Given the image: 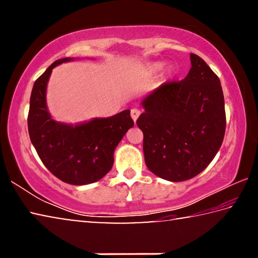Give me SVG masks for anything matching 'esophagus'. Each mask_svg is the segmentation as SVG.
<instances>
[{
  "mask_svg": "<svg viewBox=\"0 0 258 258\" xmlns=\"http://www.w3.org/2000/svg\"><path fill=\"white\" fill-rule=\"evenodd\" d=\"M141 115V111L139 110V109H132V110H131V117H132V119L134 120V123L135 121H137V119L139 118V116Z\"/></svg>",
  "mask_w": 258,
  "mask_h": 258,
  "instance_id": "esophagus-1",
  "label": "esophagus"
}]
</instances>
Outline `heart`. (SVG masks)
I'll list each match as a JSON object with an SVG mask.
<instances>
[{
	"label": "heart",
	"mask_w": 258,
	"mask_h": 258,
	"mask_svg": "<svg viewBox=\"0 0 258 258\" xmlns=\"http://www.w3.org/2000/svg\"><path fill=\"white\" fill-rule=\"evenodd\" d=\"M163 67H164V64L161 63V62H151V63H149L148 64V67L146 68V71H145V75L146 76H154V75H156L157 73H159L161 69H163ZM168 76H174V71L173 69H169L168 71Z\"/></svg>",
	"instance_id": "obj_1"
}]
</instances>
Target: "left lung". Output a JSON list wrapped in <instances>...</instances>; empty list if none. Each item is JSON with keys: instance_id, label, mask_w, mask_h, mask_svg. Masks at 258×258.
I'll return each instance as SVG.
<instances>
[{"instance_id": "1", "label": "left lung", "mask_w": 258, "mask_h": 258, "mask_svg": "<svg viewBox=\"0 0 258 258\" xmlns=\"http://www.w3.org/2000/svg\"><path fill=\"white\" fill-rule=\"evenodd\" d=\"M181 82L165 83L141 100L137 120L143 132L147 167L166 181L198 175L220 150L225 133L221 82L197 54Z\"/></svg>"}]
</instances>
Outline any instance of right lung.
Listing matches in <instances>:
<instances>
[{
    "instance_id": "add662e5",
    "label": "right lung",
    "mask_w": 258,
    "mask_h": 258,
    "mask_svg": "<svg viewBox=\"0 0 258 258\" xmlns=\"http://www.w3.org/2000/svg\"><path fill=\"white\" fill-rule=\"evenodd\" d=\"M76 59L56 60L37 78L30 94L27 121L30 141L45 167L61 181L85 185L101 180L110 171L116 147L134 121L130 109L77 124L58 121L51 116L46 89L52 69Z\"/></svg>"
}]
</instances>
